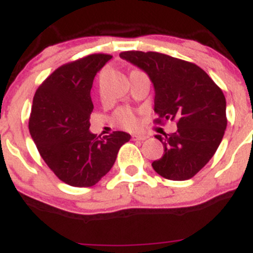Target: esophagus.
Listing matches in <instances>:
<instances>
[{
    "label": "esophagus",
    "instance_id": "34e87169",
    "mask_svg": "<svg viewBox=\"0 0 253 253\" xmlns=\"http://www.w3.org/2000/svg\"><path fill=\"white\" fill-rule=\"evenodd\" d=\"M148 137L147 136H143V134H132V139L133 141H139V142H143L145 141Z\"/></svg>",
    "mask_w": 253,
    "mask_h": 253
}]
</instances>
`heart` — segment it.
Here are the masks:
<instances>
[{"label":"heart","instance_id":"heart-1","mask_svg":"<svg viewBox=\"0 0 253 253\" xmlns=\"http://www.w3.org/2000/svg\"><path fill=\"white\" fill-rule=\"evenodd\" d=\"M115 121L126 129H134L137 127V124H138L133 111L126 108L120 109V110L116 111V114H115Z\"/></svg>","mask_w":253,"mask_h":253}]
</instances>
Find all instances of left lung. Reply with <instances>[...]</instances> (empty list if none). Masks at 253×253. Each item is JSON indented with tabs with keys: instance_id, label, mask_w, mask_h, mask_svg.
<instances>
[{
	"instance_id": "obj_1",
	"label": "left lung",
	"mask_w": 253,
	"mask_h": 253,
	"mask_svg": "<svg viewBox=\"0 0 253 253\" xmlns=\"http://www.w3.org/2000/svg\"><path fill=\"white\" fill-rule=\"evenodd\" d=\"M120 57L149 76L154 85L155 122L176 120L177 131L157 134L164 154L152 163L168 180L193 177L211 159L226 129V101L221 89L197 65L159 52L125 51Z\"/></svg>"
}]
</instances>
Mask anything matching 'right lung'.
I'll list each match as a JSON object with an SVG mask.
<instances>
[{
    "mask_svg": "<svg viewBox=\"0 0 253 253\" xmlns=\"http://www.w3.org/2000/svg\"><path fill=\"white\" fill-rule=\"evenodd\" d=\"M111 55L93 53L53 71L33 99L29 132L40 155L61 181L90 187L110 171L131 136L115 131L99 138L89 131L94 105L90 89Z\"/></svg>",
    "mask_w": 253,
    "mask_h": 253,
    "instance_id": "right-lung-1",
    "label": "right lung"
}]
</instances>
